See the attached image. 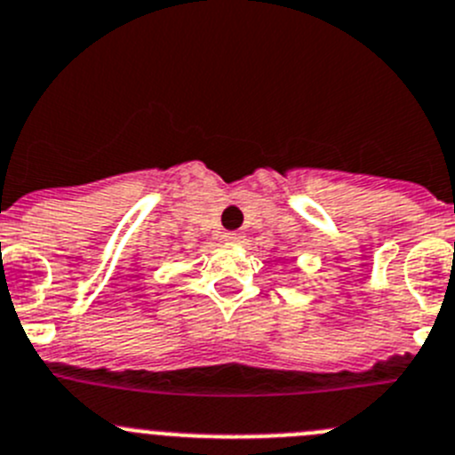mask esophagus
I'll list each match as a JSON object with an SVG mask.
<instances>
[{
  "mask_svg": "<svg viewBox=\"0 0 455 455\" xmlns=\"http://www.w3.org/2000/svg\"><path fill=\"white\" fill-rule=\"evenodd\" d=\"M223 241L230 245H239V243H243V235H241V232H225Z\"/></svg>",
  "mask_w": 455,
  "mask_h": 455,
  "instance_id": "esophagus-1",
  "label": "esophagus"
}]
</instances>
